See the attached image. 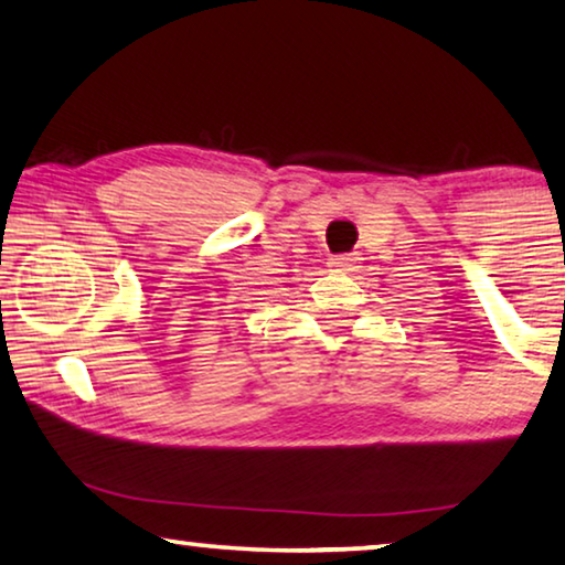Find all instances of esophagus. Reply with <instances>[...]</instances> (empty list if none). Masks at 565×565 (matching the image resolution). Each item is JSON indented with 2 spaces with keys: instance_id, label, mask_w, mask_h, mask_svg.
I'll return each instance as SVG.
<instances>
[{
  "instance_id": "1",
  "label": "esophagus",
  "mask_w": 565,
  "mask_h": 565,
  "mask_svg": "<svg viewBox=\"0 0 565 565\" xmlns=\"http://www.w3.org/2000/svg\"><path fill=\"white\" fill-rule=\"evenodd\" d=\"M355 266H358V258L355 256H334V258H330V268H332V271H337V274L355 271Z\"/></svg>"
}]
</instances>
